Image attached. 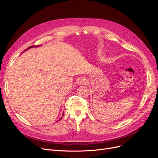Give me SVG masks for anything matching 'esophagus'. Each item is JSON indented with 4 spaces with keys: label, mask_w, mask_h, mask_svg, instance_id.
Listing matches in <instances>:
<instances>
[{
    "label": "esophagus",
    "mask_w": 158,
    "mask_h": 158,
    "mask_svg": "<svg viewBox=\"0 0 158 158\" xmlns=\"http://www.w3.org/2000/svg\"><path fill=\"white\" fill-rule=\"evenodd\" d=\"M85 83H86V81H85V80L84 78L80 79L78 81V84L80 85H84V84H85Z\"/></svg>",
    "instance_id": "esophagus-1"
}]
</instances>
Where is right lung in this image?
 <instances>
[{
    "label": "right lung",
    "mask_w": 158,
    "mask_h": 158,
    "mask_svg": "<svg viewBox=\"0 0 158 158\" xmlns=\"http://www.w3.org/2000/svg\"><path fill=\"white\" fill-rule=\"evenodd\" d=\"M40 45H38V46H37V45H33V46H30V47H28V48L26 49V50H27V49H30V48H31V47H40ZM26 50H25L24 51H26ZM63 115H64V113H63ZM62 118V117L60 118V119Z\"/></svg>",
    "instance_id": "1"
}]
</instances>
